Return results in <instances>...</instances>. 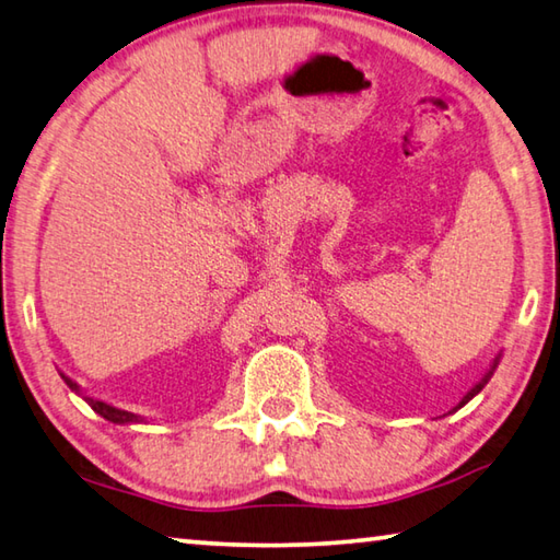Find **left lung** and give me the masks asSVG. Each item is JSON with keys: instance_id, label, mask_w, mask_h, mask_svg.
Listing matches in <instances>:
<instances>
[{"instance_id": "left-lung-1", "label": "left lung", "mask_w": 560, "mask_h": 560, "mask_svg": "<svg viewBox=\"0 0 560 560\" xmlns=\"http://www.w3.org/2000/svg\"><path fill=\"white\" fill-rule=\"evenodd\" d=\"M500 361H502V353H498V358H494V361H492V365L488 368V373H485V375H482V377L478 380V383H476V385H472V387L468 389V393H466V395H463V399H460V402H458L456 407H453V409H451V415H453V411H458L460 407H466V405L470 402V399H472V397H476V395L480 393V389H482L485 385H488V383H490V377L494 375V371H498V365H500Z\"/></svg>"}]
</instances>
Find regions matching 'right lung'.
<instances>
[{
  "label": "right lung",
  "instance_id": "1",
  "mask_svg": "<svg viewBox=\"0 0 560 560\" xmlns=\"http://www.w3.org/2000/svg\"><path fill=\"white\" fill-rule=\"evenodd\" d=\"M58 373H60V377H62V380H66V385L72 389V393L80 395V397L84 399V402H88L94 411H97L100 417H104L107 421H112V424H149V419L141 417V415H133V411H126V409L114 407V405H109V402H104V399L90 397V395L84 393V389L75 383V380L68 377V375L62 373V371H58Z\"/></svg>",
  "mask_w": 560,
  "mask_h": 560
}]
</instances>
